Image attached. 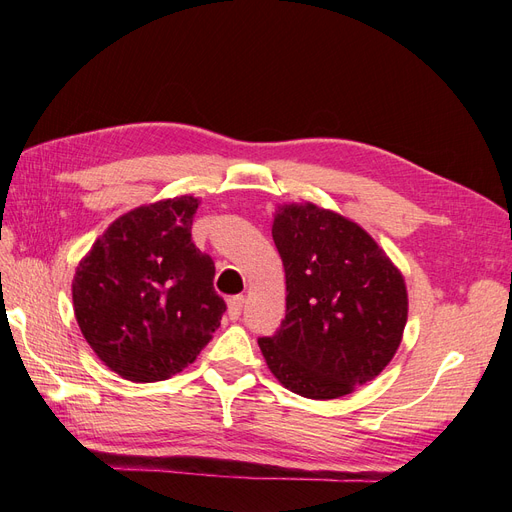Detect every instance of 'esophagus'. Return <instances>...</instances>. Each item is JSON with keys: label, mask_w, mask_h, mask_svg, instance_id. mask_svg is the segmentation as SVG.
Segmentation results:
<instances>
[{"label": "esophagus", "mask_w": 512, "mask_h": 512, "mask_svg": "<svg viewBox=\"0 0 512 512\" xmlns=\"http://www.w3.org/2000/svg\"><path fill=\"white\" fill-rule=\"evenodd\" d=\"M243 305H245V299L243 297H232L228 299V318L230 320H239L241 312H243Z\"/></svg>", "instance_id": "34e87169"}]
</instances>
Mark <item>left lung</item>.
I'll use <instances>...</instances> for the list:
<instances>
[{
  "label": "left lung",
  "instance_id": "left-lung-1",
  "mask_svg": "<svg viewBox=\"0 0 512 512\" xmlns=\"http://www.w3.org/2000/svg\"><path fill=\"white\" fill-rule=\"evenodd\" d=\"M286 318L258 346L288 391L337 399L391 363L408 320L404 275L367 232L312 203L277 207Z\"/></svg>",
  "mask_w": 512,
  "mask_h": 512
}]
</instances>
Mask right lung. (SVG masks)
I'll return each instance as SVG.
<instances>
[{
	"mask_svg": "<svg viewBox=\"0 0 512 512\" xmlns=\"http://www.w3.org/2000/svg\"><path fill=\"white\" fill-rule=\"evenodd\" d=\"M198 198L121 215L91 245L72 282L74 316L98 359L121 378L158 382L196 361L226 303L215 265L192 243Z\"/></svg>",
	"mask_w": 512,
	"mask_h": 512,
	"instance_id": "obj_1",
	"label": "right lung"
}]
</instances>
